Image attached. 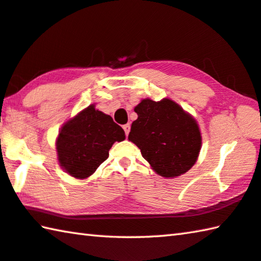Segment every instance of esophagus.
<instances>
[{
  "instance_id": "1",
  "label": "esophagus",
  "mask_w": 261,
  "mask_h": 261,
  "mask_svg": "<svg viewBox=\"0 0 261 261\" xmlns=\"http://www.w3.org/2000/svg\"><path fill=\"white\" fill-rule=\"evenodd\" d=\"M123 130L125 131V135H126V136L129 135V132H130V124H129V123H127V124L123 125Z\"/></svg>"
}]
</instances>
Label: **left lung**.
<instances>
[{"label":"left lung","mask_w":261,"mask_h":261,"mask_svg":"<svg viewBox=\"0 0 261 261\" xmlns=\"http://www.w3.org/2000/svg\"><path fill=\"white\" fill-rule=\"evenodd\" d=\"M129 140L154 171L164 178L186 173L196 163L202 147L201 130L188 112L169 98L143 99L135 107Z\"/></svg>","instance_id":"obj_1"}]
</instances>
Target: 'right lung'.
<instances>
[{"mask_svg":"<svg viewBox=\"0 0 261 261\" xmlns=\"http://www.w3.org/2000/svg\"><path fill=\"white\" fill-rule=\"evenodd\" d=\"M124 139V130L91 103L61 126L56 139L57 159L66 173L85 179L108 158L113 144Z\"/></svg>","mask_w":261,"mask_h":261,"instance_id":"obj_1","label":"right lung"}]
</instances>
